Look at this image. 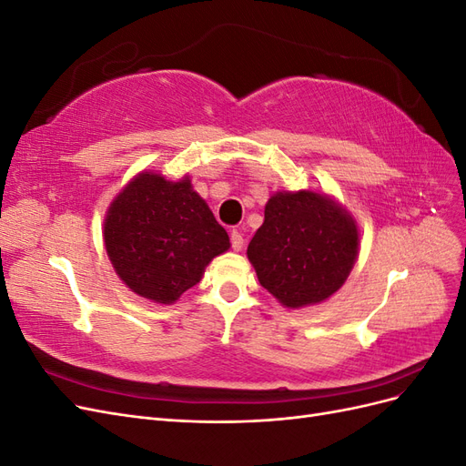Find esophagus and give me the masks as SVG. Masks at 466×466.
<instances>
[{"label":"esophagus","mask_w":466,"mask_h":466,"mask_svg":"<svg viewBox=\"0 0 466 466\" xmlns=\"http://www.w3.org/2000/svg\"><path fill=\"white\" fill-rule=\"evenodd\" d=\"M231 247H233V250H243V247H245V238H243V235H241V231H237V229H233L231 231Z\"/></svg>","instance_id":"34e87169"}]
</instances>
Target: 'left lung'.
<instances>
[{"label":"left lung","instance_id":"left-lung-1","mask_svg":"<svg viewBox=\"0 0 466 466\" xmlns=\"http://www.w3.org/2000/svg\"><path fill=\"white\" fill-rule=\"evenodd\" d=\"M360 231L350 211L313 190L276 192L247 257L260 286L288 309L329 299L358 258Z\"/></svg>","mask_w":466,"mask_h":466}]
</instances>
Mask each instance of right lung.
Instances as JSON below:
<instances>
[{"instance_id":"right-lung-1","label":"right lung","mask_w":466,"mask_h":466,"mask_svg":"<svg viewBox=\"0 0 466 466\" xmlns=\"http://www.w3.org/2000/svg\"><path fill=\"white\" fill-rule=\"evenodd\" d=\"M103 237L124 284L163 305L198 284L206 266L231 247L188 175L173 182L151 171L134 177L112 200Z\"/></svg>"}]
</instances>
